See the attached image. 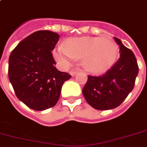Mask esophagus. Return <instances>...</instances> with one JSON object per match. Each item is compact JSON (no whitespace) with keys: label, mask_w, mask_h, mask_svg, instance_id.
<instances>
[{"label":"esophagus","mask_w":147,"mask_h":147,"mask_svg":"<svg viewBox=\"0 0 147 147\" xmlns=\"http://www.w3.org/2000/svg\"><path fill=\"white\" fill-rule=\"evenodd\" d=\"M78 72H79V70H71L70 71V74L71 76H75Z\"/></svg>","instance_id":"obj_1"}]
</instances>
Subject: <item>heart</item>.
<instances>
[{"label":"heart","instance_id":"b5f03b06","mask_svg":"<svg viewBox=\"0 0 147 147\" xmlns=\"http://www.w3.org/2000/svg\"><path fill=\"white\" fill-rule=\"evenodd\" d=\"M118 47L111 39L97 36L70 38L64 47L55 50V58L64 65H69L75 58L81 59L82 65L92 72H101L112 66L118 56Z\"/></svg>","mask_w":147,"mask_h":147}]
</instances>
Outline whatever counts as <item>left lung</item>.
<instances>
[{"mask_svg":"<svg viewBox=\"0 0 147 147\" xmlns=\"http://www.w3.org/2000/svg\"><path fill=\"white\" fill-rule=\"evenodd\" d=\"M119 45L120 57L101 76H89L82 94L91 107L104 111L118 107L134 88L139 72L136 58L131 50L115 37Z\"/></svg>","mask_w":147,"mask_h":147,"instance_id":"obj_1","label":"left lung"}]
</instances>
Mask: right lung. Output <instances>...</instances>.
Returning a JSON list of instances; mask_svg holds the SVG:
<instances>
[{"mask_svg":"<svg viewBox=\"0 0 147 147\" xmlns=\"http://www.w3.org/2000/svg\"><path fill=\"white\" fill-rule=\"evenodd\" d=\"M59 37L49 30L36 31L22 40L10 55L8 78L16 96L35 111L54 107L63 83L71 78L54 67L51 51Z\"/></svg>","mask_w":147,"mask_h":147,"instance_id":"obj_1","label":"right lung"}]
</instances>
